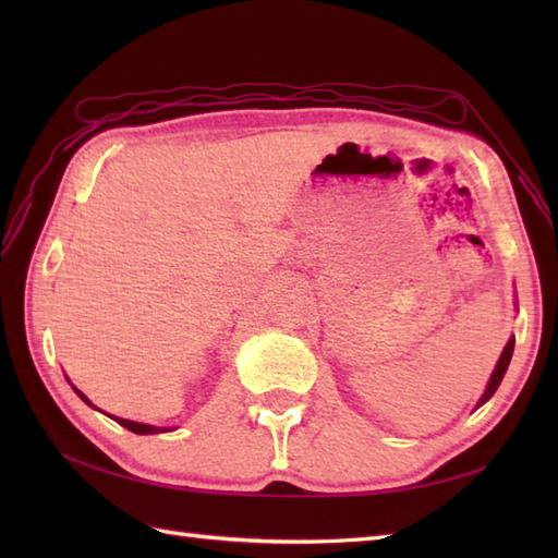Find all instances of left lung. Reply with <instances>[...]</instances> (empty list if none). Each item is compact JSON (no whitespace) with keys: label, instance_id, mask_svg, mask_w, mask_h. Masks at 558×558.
Returning a JSON list of instances; mask_svg holds the SVG:
<instances>
[{"label":"left lung","instance_id":"1","mask_svg":"<svg viewBox=\"0 0 558 558\" xmlns=\"http://www.w3.org/2000/svg\"><path fill=\"white\" fill-rule=\"evenodd\" d=\"M513 348H515V338H511V340L506 342V348H504V352H501V357H499V362H496V369H494V374H492V378H489V386H487V390H484V396L480 398L477 408H480V405H484V402H487V400L496 393V388H499L501 378H504V374H506V369H508V364H511Z\"/></svg>","mask_w":558,"mask_h":558}]
</instances>
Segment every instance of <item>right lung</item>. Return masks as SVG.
I'll use <instances>...</instances> for the list:
<instances>
[{
  "label": "right lung",
  "mask_w": 558,
  "mask_h": 558,
  "mask_svg": "<svg viewBox=\"0 0 558 558\" xmlns=\"http://www.w3.org/2000/svg\"><path fill=\"white\" fill-rule=\"evenodd\" d=\"M76 393H78V398L83 400V402H88L90 405V400L81 393L78 388H74ZM117 424H122V426H126L129 432H134V434H158V432H168V429H162V426H150V424H141V422H132V420H122V417H112Z\"/></svg>",
  "instance_id": "1"
}]
</instances>
